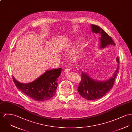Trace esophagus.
Returning <instances> with one entry per match:
<instances>
[{
    "instance_id": "34e87169",
    "label": "esophagus",
    "mask_w": 132,
    "mask_h": 132,
    "mask_svg": "<svg viewBox=\"0 0 132 132\" xmlns=\"http://www.w3.org/2000/svg\"><path fill=\"white\" fill-rule=\"evenodd\" d=\"M70 71V69L69 68H66L64 69V72H68L69 71Z\"/></svg>"
}]
</instances>
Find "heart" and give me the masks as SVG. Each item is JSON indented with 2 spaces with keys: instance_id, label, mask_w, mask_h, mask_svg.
I'll use <instances>...</instances> for the list:
<instances>
[{
  "instance_id": "obj_1",
  "label": "heart",
  "mask_w": 132,
  "mask_h": 132,
  "mask_svg": "<svg viewBox=\"0 0 132 132\" xmlns=\"http://www.w3.org/2000/svg\"><path fill=\"white\" fill-rule=\"evenodd\" d=\"M71 46V45L70 43H69V42L65 43L61 45V46H60V49L62 50H64L66 49L67 48H69ZM78 43H75L74 44L72 50L69 54V57L71 59L76 58V57L77 56V49H78Z\"/></svg>"
}]
</instances>
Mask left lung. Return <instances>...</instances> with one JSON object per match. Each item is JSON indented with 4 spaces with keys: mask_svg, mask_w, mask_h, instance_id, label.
<instances>
[{
    "mask_svg": "<svg viewBox=\"0 0 132 132\" xmlns=\"http://www.w3.org/2000/svg\"><path fill=\"white\" fill-rule=\"evenodd\" d=\"M91 28L92 32L100 34L101 35L99 44L100 49L104 48L109 45L115 46V44L112 38L102 28L94 24H91ZM116 60L118 63L117 69L112 77L105 81L94 79L87 73L81 71V81L77 90L82 97L88 101L99 99L112 89L119 70V60L118 57Z\"/></svg>",
    "mask_w": 132,
    "mask_h": 132,
    "instance_id": "1",
    "label": "left lung"
}]
</instances>
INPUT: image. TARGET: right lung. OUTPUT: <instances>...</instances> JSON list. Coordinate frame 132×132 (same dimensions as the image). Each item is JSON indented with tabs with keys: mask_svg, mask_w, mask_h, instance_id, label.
Listing matches in <instances>:
<instances>
[{
	"mask_svg": "<svg viewBox=\"0 0 132 132\" xmlns=\"http://www.w3.org/2000/svg\"><path fill=\"white\" fill-rule=\"evenodd\" d=\"M61 68L47 70L30 83H22L12 78L16 87L31 98L37 101H47L56 93L58 78L61 75Z\"/></svg>",
	"mask_w": 132,
	"mask_h": 132,
	"instance_id": "add662e5",
	"label": "right lung"
}]
</instances>
